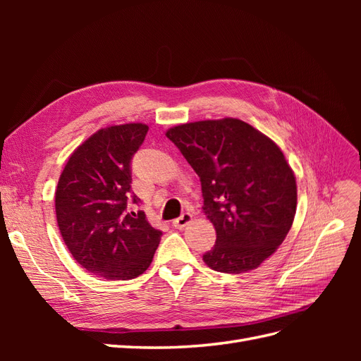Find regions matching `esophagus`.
<instances>
[{
	"instance_id": "1",
	"label": "esophagus",
	"mask_w": 361,
	"mask_h": 361,
	"mask_svg": "<svg viewBox=\"0 0 361 361\" xmlns=\"http://www.w3.org/2000/svg\"><path fill=\"white\" fill-rule=\"evenodd\" d=\"M192 220V215L190 212H183L176 220H173V227L176 228H183L185 226H188Z\"/></svg>"
}]
</instances>
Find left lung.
<instances>
[{
	"label": "left lung",
	"instance_id": "1",
	"mask_svg": "<svg viewBox=\"0 0 361 361\" xmlns=\"http://www.w3.org/2000/svg\"><path fill=\"white\" fill-rule=\"evenodd\" d=\"M199 174L203 211L216 232L204 264L226 274L256 269L285 241L297 211V183L274 141L238 118L167 130Z\"/></svg>",
	"mask_w": 361,
	"mask_h": 361
}]
</instances>
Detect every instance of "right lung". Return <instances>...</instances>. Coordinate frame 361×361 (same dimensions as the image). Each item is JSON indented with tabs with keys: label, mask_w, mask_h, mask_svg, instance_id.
<instances>
[{
	"label": "right lung",
	"mask_w": 361,
	"mask_h": 361,
	"mask_svg": "<svg viewBox=\"0 0 361 361\" xmlns=\"http://www.w3.org/2000/svg\"><path fill=\"white\" fill-rule=\"evenodd\" d=\"M149 130L143 123L99 129L71 155L59 179L56 214L73 259L94 276L135 279L149 268L162 232L145 211L129 212L133 157Z\"/></svg>",
	"instance_id": "obj_1"
}]
</instances>
